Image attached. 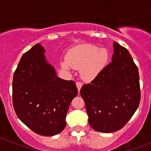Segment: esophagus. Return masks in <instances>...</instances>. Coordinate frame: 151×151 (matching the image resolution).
Masks as SVG:
<instances>
[{"label": "esophagus", "mask_w": 151, "mask_h": 151, "mask_svg": "<svg viewBox=\"0 0 151 151\" xmlns=\"http://www.w3.org/2000/svg\"><path fill=\"white\" fill-rule=\"evenodd\" d=\"M76 86L78 88V91H80L81 88V86H82V84L81 82H79V81H78V82H76Z\"/></svg>", "instance_id": "obj_1"}]
</instances>
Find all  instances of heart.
Masks as SVG:
<instances>
[{"label":"heart","mask_w":151,"mask_h":151,"mask_svg":"<svg viewBox=\"0 0 151 151\" xmlns=\"http://www.w3.org/2000/svg\"><path fill=\"white\" fill-rule=\"evenodd\" d=\"M109 52L93 45L85 44L73 47L67 52L66 58L61 60L64 70L70 72L73 68L80 69L81 78L85 81L93 80L107 65Z\"/></svg>","instance_id":"obj_1"}]
</instances>
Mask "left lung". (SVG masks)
<instances>
[{
  "label": "left lung",
  "mask_w": 151,
  "mask_h": 151,
  "mask_svg": "<svg viewBox=\"0 0 151 151\" xmlns=\"http://www.w3.org/2000/svg\"><path fill=\"white\" fill-rule=\"evenodd\" d=\"M113 46L112 62L80 91L90 126L104 133L122 129L140 102L138 68L126 48L117 42Z\"/></svg>",
  "instance_id": "8db88e82"
}]
</instances>
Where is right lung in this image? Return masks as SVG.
I'll list each match as a JSON object with an SVG mask.
<instances>
[{
	"mask_svg": "<svg viewBox=\"0 0 151 151\" xmlns=\"http://www.w3.org/2000/svg\"><path fill=\"white\" fill-rule=\"evenodd\" d=\"M40 44L22 55L12 81V101L20 121L35 133L52 136L66 126L71 101L78 93L73 81L57 77Z\"/></svg>",
	"mask_w": 151,
	"mask_h": 151,
	"instance_id": "right-lung-1",
	"label": "right lung"
}]
</instances>
